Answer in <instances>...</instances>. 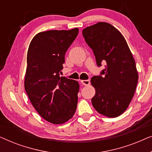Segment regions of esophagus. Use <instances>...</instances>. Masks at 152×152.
Segmentation results:
<instances>
[{"mask_svg": "<svg viewBox=\"0 0 152 152\" xmlns=\"http://www.w3.org/2000/svg\"><path fill=\"white\" fill-rule=\"evenodd\" d=\"M81 82H82V84L84 85V86H88V85L90 84V81L88 80H81Z\"/></svg>", "mask_w": 152, "mask_h": 152, "instance_id": "1", "label": "esophagus"}]
</instances>
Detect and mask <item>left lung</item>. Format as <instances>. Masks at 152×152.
<instances>
[{"mask_svg": "<svg viewBox=\"0 0 152 152\" xmlns=\"http://www.w3.org/2000/svg\"><path fill=\"white\" fill-rule=\"evenodd\" d=\"M83 37L94 53L97 64L106 62L103 76L91 78L95 94L92 104L99 114L116 118L132 100L138 73L132 52L122 33L112 25L99 22L82 30Z\"/></svg>", "mask_w": 152, "mask_h": 152, "instance_id": "left-lung-1", "label": "left lung"}]
</instances>
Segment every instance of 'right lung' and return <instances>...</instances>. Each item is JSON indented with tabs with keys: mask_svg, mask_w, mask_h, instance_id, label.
Masks as SVG:
<instances>
[{
	"mask_svg": "<svg viewBox=\"0 0 152 152\" xmlns=\"http://www.w3.org/2000/svg\"><path fill=\"white\" fill-rule=\"evenodd\" d=\"M78 32L77 28L39 32L28 48L25 89L39 115L54 124L68 122L76 111L79 83L59 75Z\"/></svg>",
	"mask_w": 152,
	"mask_h": 152,
	"instance_id": "1",
	"label": "right lung"
}]
</instances>
